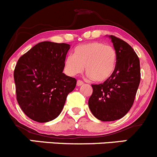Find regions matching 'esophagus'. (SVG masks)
<instances>
[{
    "label": "esophagus",
    "mask_w": 157,
    "mask_h": 157,
    "mask_svg": "<svg viewBox=\"0 0 157 157\" xmlns=\"http://www.w3.org/2000/svg\"><path fill=\"white\" fill-rule=\"evenodd\" d=\"M83 82L82 81V80H77V86H82V85H83Z\"/></svg>",
    "instance_id": "esophagus-1"
}]
</instances>
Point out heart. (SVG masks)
Returning a JSON list of instances; mask_svg holds the SVG:
<instances>
[{"label": "heart", "instance_id": "obj_1", "mask_svg": "<svg viewBox=\"0 0 157 157\" xmlns=\"http://www.w3.org/2000/svg\"><path fill=\"white\" fill-rule=\"evenodd\" d=\"M117 53L113 46L102 42L83 44L74 49L64 61L66 74L74 77L85 71L93 81L104 82L115 72Z\"/></svg>", "mask_w": 157, "mask_h": 157}]
</instances>
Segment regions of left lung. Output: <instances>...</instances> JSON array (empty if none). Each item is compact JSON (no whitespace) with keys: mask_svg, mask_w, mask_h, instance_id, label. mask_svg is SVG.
<instances>
[{"mask_svg":"<svg viewBox=\"0 0 157 157\" xmlns=\"http://www.w3.org/2000/svg\"><path fill=\"white\" fill-rule=\"evenodd\" d=\"M112 39L117 53L115 72L100 84H92L93 93L88 101L93 115L102 121L124 117L132 107L140 81V60L132 47L114 36Z\"/></svg>","mask_w":157,"mask_h":157,"instance_id":"8db88e82","label":"left lung"}]
</instances>
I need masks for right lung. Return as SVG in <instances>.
Here are the masks:
<instances>
[{"mask_svg": "<svg viewBox=\"0 0 157 157\" xmlns=\"http://www.w3.org/2000/svg\"><path fill=\"white\" fill-rule=\"evenodd\" d=\"M71 45L42 42L19 58L13 77L17 100L23 112L38 122L56 118L77 80L63 73Z\"/></svg>", "mask_w": 157, "mask_h": 157, "instance_id": "1", "label": "right lung"}]
</instances>
